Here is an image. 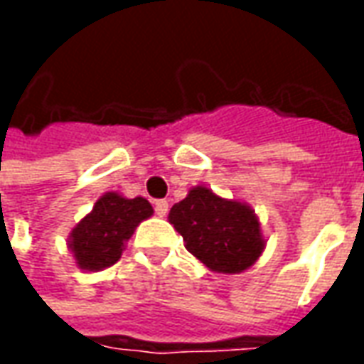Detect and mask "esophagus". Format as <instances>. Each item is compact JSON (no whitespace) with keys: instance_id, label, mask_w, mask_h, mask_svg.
Wrapping results in <instances>:
<instances>
[{"instance_id":"34e87169","label":"esophagus","mask_w":364,"mask_h":364,"mask_svg":"<svg viewBox=\"0 0 364 364\" xmlns=\"http://www.w3.org/2000/svg\"><path fill=\"white\" fill-rule=\"evenodd\" d=\"M154 210H156V214H158L159 218H164L167 214V210H169V203H167V200H156V203H154Z\"/></svg>"}]
</instances>
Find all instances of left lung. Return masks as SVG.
<instances>
[{
  "instance_id": "8db88e82",
  "label": "left lung",
  "mask_w": 364,
  "mask_h": 364,
  "mask_svg": "<svg viewBox=\"0 0 364 364\" xmlns=\"http://www.w3.org/2000/svg\"><path fill=\"white\" fill-rule=\"evenodd\" d=\"M193 253L213 273L237 274L255 265L265 250L261 222L252 206L197 185L167 216Z\"/></svg>"
}]
</instances>
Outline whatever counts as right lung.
<instances>
[{"label":"right lung","instance_id":"obj_1","mask_svg":"<svg viewBox=\"0 0 364 364\" xmlns=\"http://www.w3.org/2000/svg\"><path fill=\"white\" fill-rule=\"evenodd\" d=\"M151 214L154 208L144 197L127 198L117 191L101 195L91 213L68 236V250L74 255L75 265L87 273L114 265L134 230Z\"/></svg>","mask_w":364,"mask_h":364}]
</instances>
